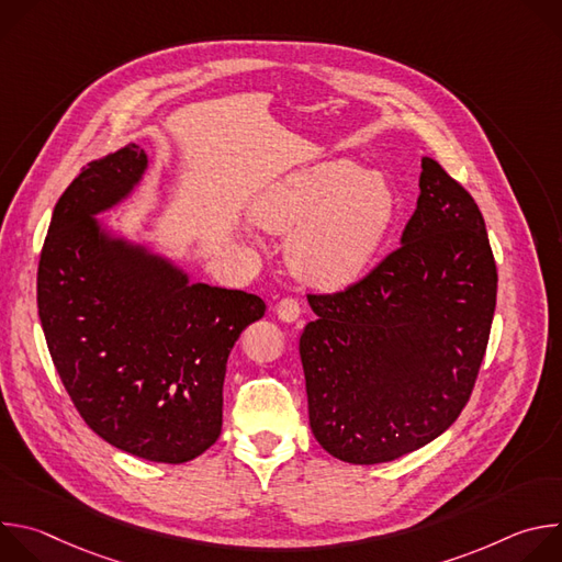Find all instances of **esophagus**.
I'll list each match as a JSON object with an SVG mask.
<instances>
[{"mask_svg":"<svg viewBox=\"0 0 562 562\" xmlns=\"http://www.w3.org/2000/svg\"><path fill=\"white\" fill-rule=\"evenodd\" d=\"M276 313H278V317L282 319V323H295V319H297L300 313H302V308H300L297 300H293V297H282V300L278 302V306H276Z\"/></svg>","mask_w":562,"mask_h":562,"instance_id":"esophagus-1","label":"esophagus"}]
</instances>
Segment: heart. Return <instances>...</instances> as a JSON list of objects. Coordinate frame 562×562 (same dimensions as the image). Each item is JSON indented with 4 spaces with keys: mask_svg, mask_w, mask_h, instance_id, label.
Returning a JSON list of instances; mask_svg holds the SVG:
<instances>
[{
    "mask_svg": "<svg viewBox=\"0 0 562 562\" xmlns=\"http://www.w3.org/2000/svg\"><path fill=\"white\" fill-rule=\"evenodd\" d=\"M254 220L286 235V262L306 284L342 289L378 256L397 195L380 171H362L351 157H331L289 171L254 202Z\"/></svg>",
    "mask_w": 562,
    "mask_h": 562,
    "instance_id": "b5f03b06",
    "label": "heart"
}]
</instances>
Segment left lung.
<instances>
[{
    "instance_id": "1",
    "label": "left lung",
    "mask_w": 562,
    "mask_h": 562,
    "mask_svg": "<svg viewBox=\"0 0 562 562\" xmlns=\"http://www.w3.org/2000/svg\"><path fill=\"white\" fill-rule=\"evenodd\" d=\"M418 187L393 254L342 293L308 295V425L351 464L395 460L447 431L490 340L498 273L483 213L431 157Z\"/></svg>"
}]
</instances>
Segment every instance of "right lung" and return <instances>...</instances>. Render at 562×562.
<instances>
[{
  "instance_id": "right-lung-1",
  "label": "right lung",
  "mask_w": 562,
  "mask_h": 562,
  "mask_svg": "<svg viewBox=\"0 0 562 562\" xmlns=\"http://www.w3.org/2000/svg\"><path fill=\"white\" fill-rule=\"evenodd\" d=\"M148 155L128 144L95 159L55 204L37 269L53 364L109 445L180 464L222 431L228 353L267 311L262 297L206 282L98 220L131 200Z\"/></svg>"
}]
</instances>
